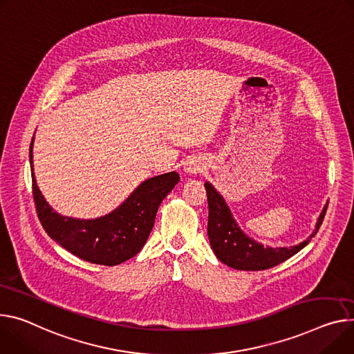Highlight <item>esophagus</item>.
Returning a JSON list of instances; mask_svg holds the SVG:
<instances>
[{
  "mask_svg": "<svg viewBox=\"0 0 354 354\" xmlns=\"http://www.w3.org/2000/svg\"><path fill=\"white\" fill-rule=\"evenodd\" d=\"M205 168H206L205 160L201 156H192V158H189L186 162H185V167H183L185 172L189 174V175H196V174L202 172Z\"/></svg>",
  "mask_w": 354,
  "mask_h": 354,
  "instance_id": "34e87169",
  "label": "esophagus"
}]
</instances>
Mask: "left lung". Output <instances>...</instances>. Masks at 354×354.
I'll use <instances>...</instances> for the list:
<instances>
[{"label": "left lung", "instance_id": "obj_1", "mask_svg": "<svg viewBox=\"0 0 354 354\" xmlns=\"http://www.w3.org/2000/svg\"><path fill=\"white\" fill-rule=\"evenodd\" d=\"M207 203H209V220H207V236L210 245L217 259L226 266L243 270V271H261L272 268L292 255L299 252L310 239L317 233L322 224L328 205L320 213L315 232L302 243L292 247H264L263 244L254 241L245 236L237 226L232 216L229 206L224 202L223 196L209 183L205 182Z\"/></svg>", "mask_w": 354, "mask_h": 354}]
</instances>
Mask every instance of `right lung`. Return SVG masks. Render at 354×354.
<instances>
[{"instance_id":"add662e5","label":"right lung","mask_w":354,"mask_h":354,"mask_svg":"<svg viewBox=\"0 0 354 354\" xmlns=\"http://www.w3.org/2000/svg\"><path fill=\"white\" fill-rule=\"evenodd\" d=\"M29 160L32 194L42 227L48 236L79 259L100 266H117L133 259L144 247L155 223L158 207L179 182L176 172L158 175L142 182L127 201L111 213L91 220L57 214L45 201Z\"/></svg>"}]
</instances>
